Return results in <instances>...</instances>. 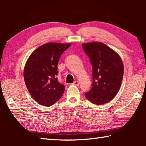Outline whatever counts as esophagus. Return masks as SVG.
Here are the masks:
<instances>
[{
	"mask_svg": "<svg viewBox=\"0 0 146 146\" xmlns=\"http://www.w3.org/2000/svg\"><path fill=\"white\" fill-rule=\"evenodd\" d=\"M78 80H75V82H74L73 83V85H75V86H78Z\"/></svg>",
	"mask_w": 146,
	"mask_h": 146,
	"instance_id": "1",
	"label": "esophagus"
}]
</instances>
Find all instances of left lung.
Wrapping results in <instances>:
<instances>
[{"mask_svg": "<svg viewBox=\"0 0 146 146\" xmlns=\"http://www.w3.org/2000/svg\"><path fill=\"white\" fill-rule=\"evenodd\" d=\"M82 48L92 65L93 86L85 93L94 104L110 102L120 88L123 75V65L120 56L102 42L84 43Z\"/></svg>", "mask_w": 146, "mask_h": 146, "instance_id": "1", "label": "left lung"}]
</instances>
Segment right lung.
Returning a JSON list of instances; mask_svg holds the SVG:
<instances>
[{"mask_svg":"<svg viewBox=\"0 0 146 146\" xmlns=\"http://www.w3.org/2000/svg\"><path fill=\"white\" fill-rule=\"evenodd\" d=\"M71 44L49 42L36 49L27 60L24 78L28 90L40 104L50 106L62 97L65 86L58 82L57 65Z\"/></svg>","mask_w":146,"mask_h":146,"instance_id":"right-lung-1","label":"right lung"}]
</instances>
